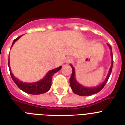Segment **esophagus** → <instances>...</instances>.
I'll list each match as a JSON object with an SVG mask.
<instances>
[{"label":"esophagus","mask_w":125,"mask_h":125,"mask_svg":"<svg viewBox=\"0 0 125 125\" xmlns=\"http://www.w3.org/2000/svg\"><path fill=\"white\" fill-rule=\"evenodd\" d=\"M72 61H73V59H72V58H71V57H67V59H66V63H68V62H71Z\"/></svg>","instance_id":"esophagus-1"}]
</instances>
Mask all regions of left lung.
I'll use <instances>...</instances> for the list:
<instances>
[{"mask_svg":"<svg viewBox=\"0 0 125 125\" xmlns=\"http://www.w3.org/2000/svg\"><path fill=\"white\" fill-rule=\"evenodd\" d=\"M108 46L110 47V50H111V56L112 57V62H111V67L110 68L109 72H108V76H107L106 78L105 81L102 84H100L99 86L96 87H93V88H87V87H84L82 85H81L76 80L75 78V69L73 67L71 64V66L72 68V74H71V76L70 79H69V83H70V86L71 88L72 89L74 93L75 94H78L79 96H91L94 94L97 93L99 91H100L104 86H105L106 84L107 81H108V79L110 78V76L111 74V71H112V67H113V54H112V51H111V47L110 44H108Z\"/></svg>","mask_w":125,"mask_h":125,"instance_id":"8db88e82","label":"left lung"}]
</instances>
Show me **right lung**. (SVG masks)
Segmentation results:
<instances>
[{"instance_id": "add662e5", "label": "right lung", "mask_w": 125, "mask_h": 125, "mask_svg": "<svg viewBox=\"0 0 125 125\" xmlns=\"http://www.w3.org/2000/svg\"><path fill=\"white\" fill-rule=\"evenodd\" d=\"M22 36H19L15 39H14L13 41L12 45V47L14 45L15 41L18 39L19 38L21 37ZM8 66L9 68L10 74L11 75V77L12 78L13 81L15 83V84L17 85L19 88L22 90L24 92L27 93L31 94H41L44 93L48 91L50 89L51 86V80L52 77L56 72L59 71L61 69L62 66H60L59 68L54 69L52 70L49 71V72L47 73L46 76L44 78L42 79L41 80L37 81L35 83H23L21 81L19 80L18 79L15 78V76L13 75L11 71L10 67L9 64V62H8Z\"/></svg>"}]
</instances>
